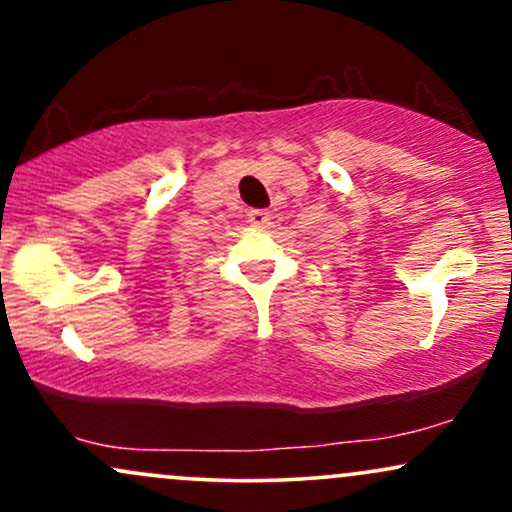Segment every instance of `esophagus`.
I'll use <instances>...</instances> for the list:
<instances>
[{"mask_svg":"<svg viewBox=\"0 0 512 512\" xmlns=\"http://www.w3.org/2000/svg\"><path fill=\"white\" fill-rule=\"evenodd\" d=\"M248 223L255 228H267L269 226V211H264V209L248 211Z\"/></svg>","mask_w":512,"mask_h":512,"instance_id":"34e87169","label":"esophagus"}]
</instances>
